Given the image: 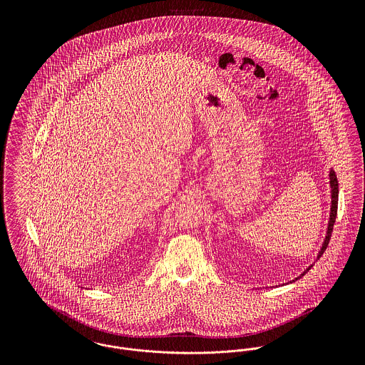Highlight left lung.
<instances>
[{
	"instance_id": "1",
	"label": "left lung",
	"mask_w": 365,
	"mask_h": 365,
	"mask_svg": "<svg viewBox=\"0 0 365 365\" xmlns=\"http://www.w3.org/2000/svg\"><path fill=\"white\" fill-rule=\"evenodd\" d=\"M330 184H331V213H330V222H329V229H327V236H326V240L323 243V247H322V252L319 255V257L323 255V252L326 250V247L329 246V242H330V236H331V232H333V226H334V222H336V216H337V204H339V181H337V177L334 174V171L330 173ZM309 269V268H308ZM307 269V271H308Z\"/></svg>"
}]
</instances>
